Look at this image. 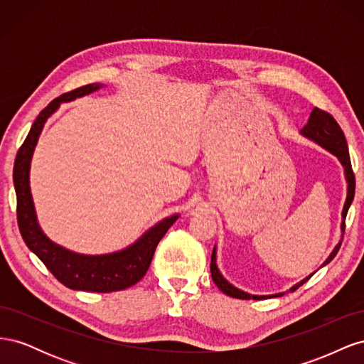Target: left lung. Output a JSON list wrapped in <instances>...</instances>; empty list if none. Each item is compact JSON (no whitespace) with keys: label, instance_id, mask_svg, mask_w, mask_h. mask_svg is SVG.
I'll list each match as a JSON object with an SVG mask.
<instances>
[{"label":"left lung","instance_id":"left-lung-1","mask_svg":"<svg viewBox=\"0 0 364 364\" xmlns=\"http://www.w3.org/2000/svg\"><path fill=\"white\" fill-rule=\"evenodd\" d=\"M301 135L314 141L316 144H318L321 147H323L325 150H328L329 153H333V155L340 161V164L343 165V170H345V179L348 183V193H346V202L343 205V211H341V225H340V230H341V237H343L345 232V218L348 214V209L354 200V194H355V176L354 171H352L350 167V158H349V151H348V144H346V138L343 130L340 129V126L337 124V121L333 118V115H329L325 111H321L318 107H314L310 118H308V123L306 126L301 130ZM341 245V238L338 243L336 245V247L333 249V252L329 253V257L323 261V264L321 267L326 266L333 261V258L337 255V252L340 249ZM316 272H313L310 277L304 278L301 282L294 284L293 287L289 291H294L296 289H299L302 284H305L308 279H310ZM211 277L214 284L217 287L222 290L225 294L230 296V297H235V299H267V297H278L282 296L284 293H274V294H266V296H258V294H250L246 293L243 290L237 289L235 285L230 284L222 273H220L218 267H217V247L214 246L213 249V255H211Z\"/></svg>","mask_w":364,"mask_h":364}]
</instances>
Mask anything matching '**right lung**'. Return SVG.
I'll list each match as a JSON object with an SVG mask.
<instances>
[{"instance_id": "obj_1", "label": "right lung", "mask_w": 364, "mask_h": 364, "mask_svg": "<svg viewBox=\"0 0 364 364\" xmlns=\"http://www.w3.org/2000/svg\"><path fill=\"white\" fill-rule=\"evenodd\" d=\"M103 87L100 83H91L60 95L53 100L38 115L33 123L24 144L18 150L14 167V183L16 191V214L19 232L27 247L46 264V267L71 290L111 293L132 287L147 273L153 253L170 226L179 218V214L162 218L155 226L149 228L135 243L102 255H85L51 241L39 226L35 203L30 190V165L33 151L43 124L58 111L60 103L73 102L75 98L90 95Z\"/></svg>"}]
</instances>
